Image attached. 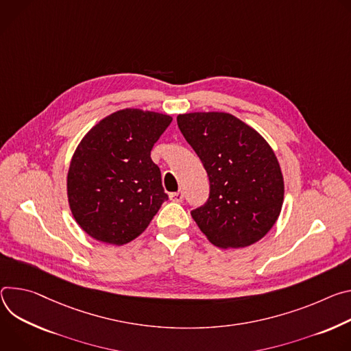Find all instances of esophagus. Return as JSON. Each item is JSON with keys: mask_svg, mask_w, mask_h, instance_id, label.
Segmentation results:
<instances>
[{"mask_svg": "<svg viewBox=\"0 0 351 351\" xmlns=\"http://www.w3.org/2000/svg\"><path fill=\"white\" fill-rule=\"evenodd\" d=\"M169 197H170V199H171L173 202H182V199H184V192H182V191L171 192Z\"/></svg>", "mask_w": 351, "mask_h": 351, "instance_id": "34e87169", "label": "esophagus"}]
</instances>
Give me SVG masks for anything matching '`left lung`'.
Segmentation results:
<instances>
[{"instance_id":"obj_1","label":"left lung","mask_w":351,"mask_h":351,"mask_svg":"<svg viewBox=\"0 0 351 351\" xmlns=\"http://www.w3.org/2000/svg\"><path fill=\"white\" fill-rule=\"evenodd\" d=\"M177 124L201 159L210 184L208 201L191 210L219 248H244L276 223L285 182L276 156L251 127L227 112H189Z\"/></svg>"}]
</instances>
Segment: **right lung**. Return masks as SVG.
I'll use <instances>...</instances> for the list:
<instances>
[{"instance_id":"add662e5","label":"right lung","mask_w":351,"mask_h":351,"mask_svg":"<svg viewBox=\"0 0 351 351\" xmlns=\"http://www.w3.org/2000/svg\"><path fill=\"white\" fill-rule=\"evenodd\" d=\"M171 120L167 114L120 110L77 145L68 171V201L76 223L95 240L132 241L169 199L150 150Z\"/></svg>"}]
</instances>
